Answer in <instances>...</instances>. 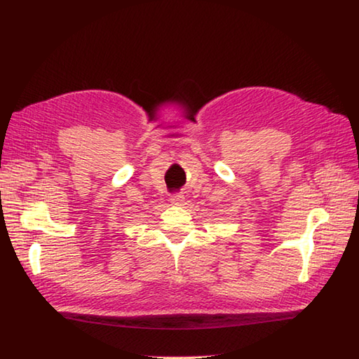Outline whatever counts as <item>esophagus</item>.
<instances>
[{
    "instance_id": "esophagus-1",
    "label": "esophagus",
    "mask_w": 359,
    "mask_h": 359,
    "mask_svg": "<svg viewBox=\"0 0 359 359\" xmlns=\"http://www.w3.org/2000/svg\"><path fill=\"white\" fill-rule=\"evenodd\" d=\"M170 203L175 204V206H181V204L184 203V195H182V194H173L170 196Z\"/></svg>"
}]
</instances>
